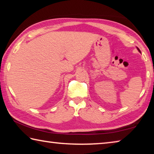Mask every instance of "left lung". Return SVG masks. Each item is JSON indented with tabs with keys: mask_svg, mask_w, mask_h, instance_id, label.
<instances>
[{
	"mask_svg": "<svg viewBox=\"0 0 154 154\" xmlns=\"http://www.w3.org/2000/svg\"><path fill=\"white\" fill-rule=\"evenodd\" d=\"M137 49H138V50H139V51H140V49H139V48H137Z\"/></svg>",
	"mask_w": 154,
	"mask_h": 154,
	"instance_id": "left-lung-1",
	"label": "left lung"
}]
</instances>
